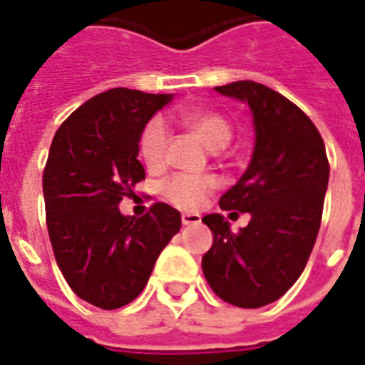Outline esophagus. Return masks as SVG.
<instances>
[{
    "instance_id": "esophagus-1",
    "label": "esophagus",
    "mask_w": 365,
    "mask_h": 365,
    "mask_svg": "<svg viewBox=\"0 0 365 365\" xmlns=\"http://www.w3.org/2000/svg\"><path fill=\"white\" fill-rule=\"evenodd\" d=\"M202 221V217L197 213H185L182 215V225H197Z\"/></svg>"
}]
</instances>
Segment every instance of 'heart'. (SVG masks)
<instances>
[{"mask_svg":"<svg viewBox=\"0 0 365 365\" xmlns=\"http://www.w3.org/2000/svg\"><path fill=\"white\" fill-rule=\"evenodd\" d=\"M169 120L196 135L211 152L222 150L232 140L234 129L227 115L213 110H175ZM169 129L162 118H154L144 125L138 138V156L148 171H158L168 162ZM219 186L213 175H177L163 186V196L177 207L197 209L205 197Z\"/></svg>","mask_w":365,"mask_h":365,"instance_id":"1","label":"heart"}]
</instances>
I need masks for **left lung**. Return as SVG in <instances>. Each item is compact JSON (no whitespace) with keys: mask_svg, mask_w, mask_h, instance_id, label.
<instances>
[{"mask_svg":"<svg viewBox=\"0 0 365 365\" xmlns=\"http://www.w3.org/2000/svg\"><path fill=\"white\" fill-rule=\"evenodd\" d=\"M215 89L247 103L253 114L250 168L219 200L221 209L251 213V221L234 234L222 215L203 217L213 232L203 276L222 301L259 309L278 301L307 267L320 230L329 163L316 125L284 95L255 81Z\"/></svg>","mask_w":365,"mask_h":365,"instance_id":"8db88e82","label":"left lung"}]
</instances>
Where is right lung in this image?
<instances>
[{"mask_svg":"<svg viewBox=\"0 0 365 365\" xmlns=\"http://www.w3.org/2000/svg\"><path fill=\"white\" fill-rule=\"evenodd\" d=\"M171 95L115 87L62 121L43 169L45 221L56 264L76 295L103 310L140 295L180 213L154 203L135 219L120 202L144 179L138 138Z\"/></svg>","mask_w":365,"mask_h":365,"instance_id":"1","label":"right lung"}]
</instances>
